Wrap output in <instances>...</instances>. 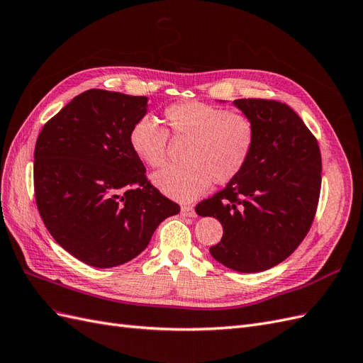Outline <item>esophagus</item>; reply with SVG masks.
<instances>
[{"instance_id":"esophagus-1","label":"esophagus","mask_w":363,"mask_h":363,"mask_svg":"<svg viewBox=\"0 0 363 363\" xmlns=\"http://www.w3.org/2000/svg\"><path fill=\"white\" fill-rule=\"evenodd\" d=\"M180 215H182V216H184V218H194V216H195L194 207H192V206H188V204L182 206V208H180Z\"/></svg>"}]
</instances>
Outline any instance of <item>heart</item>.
<instances>
[{
	"instance_id": "1",
	"label": "heart",
	"mask_w": 363,
	"mask_h": 363,
	"mask_svg": "<svg viewBox=\"0 0 363 363\" xmlns=\"http://www.w3.org/2000/svg\"><path fill=\"white\" fill-rule=\"evenodd\" d=\"M175 139H189L188 163L168 167L152 175V183L179 201H192L211 183L225 184L248 163L256 142V127L240 112H227L201 101L175 103L164 108ZM128 144L138 159L159 168L168 160V131L150 116H142L128 131Z\"/></svg>"
}]
</instances>
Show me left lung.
<instances>
[{
  "mask_svg": "<svg viewBox=\"0 0 363 363\" xmlns=\"http://www.w3.org/2000/svg\"><path fill=\"white\" fill-rule=\"evenodd\" d=\"M256 142L244 171L196 204L224 228L211 255L239 272H260L289 257L309 232L321 191V152L315 136L288 104L242 98Z\"/></svg>",
  "mask_w": 363,
  "mask_h": 363,
  "instance_id": "1",
  "label": "left lung"
}]
</instances>
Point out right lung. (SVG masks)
<instances>
[{
	"instance_id": "1",
	"label": "right lung",
	"mask_w": 363,
	"mask_h": 363,
	"mask_svg": "<svg viewBox=\"0 0 363 363\" xmlns=\"http://www.w3.org/2000/svg\"><path fill=\"white\" fill-rule=\"evenodd\" d=\"M147 96L89 89L43 125L35 148V195L43 224L69 255L95 268L135 259L180 206L162 195L130 148Z\"/></svg>"
}]
</instances>
